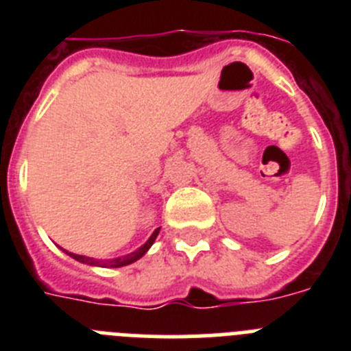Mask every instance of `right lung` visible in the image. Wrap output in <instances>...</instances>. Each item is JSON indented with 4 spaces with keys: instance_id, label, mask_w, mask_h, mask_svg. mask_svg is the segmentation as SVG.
<instances>
[{
    "instance_id": "right-lung-1",
    "label": "right lung",
    "mask_w": 351,
    "mask_h": 351,
    "mask_svg": "<svg viewBox=\"0 0 351 351\" xmlns=\"http://www.w3.org/2000/svg\"><path fill=\"white\" fill-rule=\"evenodd\" d=\"M158 234H160V228H156V230L151 234V237L145 241V244H142L141 247H137L135 251H132V253H128V255L125 256H117V258H112V260H98V258H93V256H84V255H75V253H70V251L66 250H61L66 253L68 256H71L73 260H77V262L80 263H86V265H91V267H125V265H130V263L137 262L138 258H142V256L145 255L149 251V247L153 246V243L156 241Z\"/></svg>"
}]
</instances>
